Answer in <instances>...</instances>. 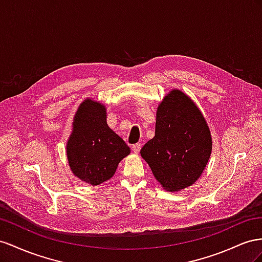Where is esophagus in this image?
Here are the masks:
<instances>
[{"mask_svg":"<svg viewBox=\"0 0 262 262\" xmlns=\"http://www.w3.org/2000/svg\"><path fill=\"white\" fill-rule=\"evenodd\" d=\"M133 151L135 154H138L140 151V148H141V145L140 144H136V145H133Z\"/></svg>","mask_w":262,"mask_h":262,"instance_id":"1","label":"esophagus"}]
</instances>
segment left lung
<instances>
[{
	"instance_id": "obj_1",
	"label": "left lung",
	"mask_w": 262,
	"mask_h": 262,
	"mask_svg": "<svg viewBox=\"0 0 262 262\" xmlns=\"http://www.w3.org/2000/svg\"><path fill=\"white\" fill-rule=\"evenodd\" d=\"M155 137L140 155L164 190L180 191L203 173L212 152V136L203 114L188 95L172 90L157 108Z\"/></svg>"
}]
</instances>
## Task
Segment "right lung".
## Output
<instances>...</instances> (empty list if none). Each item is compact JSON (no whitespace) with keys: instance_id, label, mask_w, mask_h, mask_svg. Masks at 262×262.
<instances>
[{"instance_id":"obj_1","label":"right lung","mask_w":262,"mask_h":262,"mask_svg":"<svg viewBox=\"0 0 262 262\" xmlns=\"http://www.w3.org/2000/svg\"><path fill=\"white\" fill-rule=\"evenodd\" d=\"M129 154V147L108 127L105 106L91 99L82 102L67 143L72 173L81 181L99 185L114 176L118 163Z\"/></svg>"}]
</instances>
